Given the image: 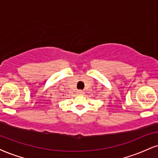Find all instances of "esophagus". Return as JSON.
<instances>
[{
	"label": "esophagus",
	"mask_w": 158,
	"mask_h": 158,
	"mask_svg": "<svg viewBox=\"0 0 158 158\" xmlns=\"http://www.w3.org/2000/svg\"><path fill=\"white\" fill-rule=\"evenodd\" d=\"M78 94H84V91H82V90H79V91H78Z\"/></svg>",
	"instance_id": "34e87169"
}]
</instances>
